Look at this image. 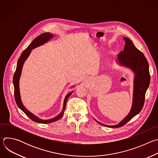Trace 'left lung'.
I'll return each mask as SVG.
<instances>
[{
	"instance_id": "left-lung-1",
	"label": "left lung",
	"mask_w": 158,
	"mask_h": 158,
	"mask_svg": "<svg viewBox=\"0 0 158 158\" xmlns=\"http://www.w3.org/2000/svg\"><path fill=\"white\" fill-rule=\"evenodd\" d=\"M123 38L125 40V46L124 50L118 55V61L121 65L129 67L135 73L132 108L128 115L116 125H106L95 119L99 124L112 128L123 126L132 118L139 113L143 107L146 92L150 83L149 64L146 57L142 52L134 46L129 39Z\"/></svg>"
}]
</instances>
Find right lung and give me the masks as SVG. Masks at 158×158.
<instances>
[{
	"label": "right lung",
	"instance_id": "right-lung-1",
	"mask_svg": "<svg viewBox=\"0 0 158 158\" xmlns=\"http://www.w3.org/2000/svg\"><path fill=\"white\" fill-rule=\"evenodd\" d=\"M53 37H54V35L52 34H51L49 32H45V33L41 34L40 35L37 36L35 39H34L33 40V41L30 44L29 46L23 52H22L21 56H20V57L17 61L16 70H15V73L14 74V77H13V84H14V97H15V100L17 105L31 120H32L34 122L42 123V124L51 123H52V122L59 120V119H60L62 117V116L64 115L65 109L67 100V99H68V98L72 94L73 91L68 93L66 95V96L64 99V101L62 110L59 115H57L55 118L51 119L42 120V119H40V118H39L38 117L35 116V115H34L32 113H31V112L30 111H29L24 106V105L22 104V101L20 99V91H19V79L20 77L23 64H24L25 60H26V59L29 57V56L31 52V50H32L33 49H34L38 46H40V45H42L44 43L47 42L49 39H51Z\"/></svg>",
	"mask_w": 158,
	"mask_h": 158
}]
</instances>
